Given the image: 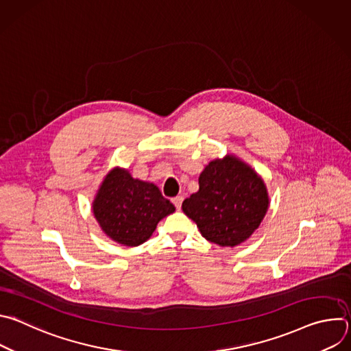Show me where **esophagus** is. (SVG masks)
<instances>
[{
    "mask_svg": "<svg viewBox=\"0 0 351 351\" xmlns=\"http://www.w3.org/2000/svg\"><path fill=\"white\" fill-rule=\"evenodd\" d=\"M182 202H183V197H182V195H178V197H173V198H172V203H173V206H175L178 210H180Z\"/></svg>",
    "mask_w": 351,
    "mask_h": 351,
    "instance_id": "obj_1",
    "label": "esophagus"
}]
</instances>
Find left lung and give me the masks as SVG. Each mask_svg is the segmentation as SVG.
I'll return each mask as SVG.
<instances>
[{"label": "left lung", "instance_id": "left-lung-1", "mask_svg": "<svg viewBox=\"0 0 351 351\" xmlns=\"http://www.w3.org/2000/svg\"><path fill=\"white\" fill-rule=\"evenodd\" d=\"M198 184L182 210L211 243L222 247L243 243L267 214L269 198L263 179L234 157L211 161Z\"/></svg>", "mask_w": 351, "mask_h": 351}]
</instances>
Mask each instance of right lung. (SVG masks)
I'll list each match as a JSON object with an SVG mask.
<instances>
[{"instance_id": "add662e5", "label": "right lung", "mask_w": 351, "mask_h": 351, "mask_svg": "<svg viewBox=\"0 0 351 351\" xmlns=\"http://www.w3.org/2000/svg\"><path fill=\"white\" fill-rule=\"evenodd\" d=\"M94 217L107 236L125 245L144 243L175 206L153 184L115 168L104 179L94 204Z\"/></svg>"}]
</instances>
